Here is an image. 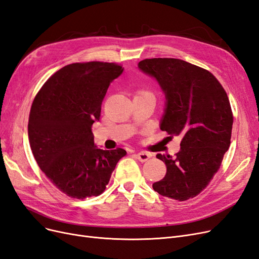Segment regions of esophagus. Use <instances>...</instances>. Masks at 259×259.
Returning a JSON list of instances; mask_svg holds the SVG:
<instances>
[{
  "instance_id": "1",
  "label": "esophagus",
  "mask_w": 259,
  "mask_h": 259,
  "mask_svg": "<svg viewBox=\"0 0 259 259\" xmlns=\"http://www.w3.org/2000/svg\"><path fill=\"white\" fill-rule=\"evenodd\" d=\"M136 156H137V158L139 159V161H141V162H145V161H147L149 159V158H151V154H148L146 152L138 153Z\"/></svg>"
}]
</instances>
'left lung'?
Segmentation results:
<instances>
[{
  "instance_id": "left-lung-1",
  "label": "left lung",
  "mask_w": 259,
  "mask_h": 259,
  "mask_svg": "<svg viewBox=\"0 0 259 259\" xmlns=\"http://www.w3.org/2000/svg\"><path fill=\"white\" fill-rule=\"evenodd\" d=\"M138 66L156 79L164 95L160 129L182 137L175 156L157 154L166 173L153 188L185 201L206 187L230 146L233 117L227 94L213 74L184 60L154 58Z\"/></svg>"
}]
</instances>
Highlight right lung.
Listing matches in <instances>:
<instances>
[{"instance_id":"right-lung-1","label":"right lung","mask_w":259,"mask_h":259,"mask_svg":"<svg viewBox=\"0 0 259 259\" xmlns=\"http://www.w3.org/2000/svg\"><path fill=\"white\" fill-rule=\"evenodd\" d=\"M123 68L86 62L63 66L40 88L31 106L28 136L33 156L53 184L69 197L102 194L127 152L99 148L91 127L100 120L111 82Z\"/></svg>"}]
</instances>
